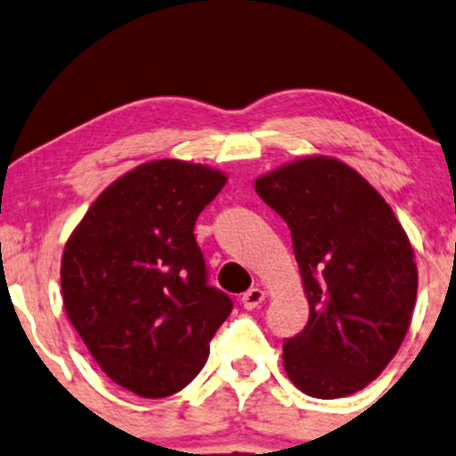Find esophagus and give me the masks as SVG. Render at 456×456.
I'll return each instance as SVG.
<instances>
[{
  "mask_svg": "<svg viewBox=\"0 0 456 456\" xmlns=\"http://www.w3.org/2000/svg\"><path fill=\"white\" fill-rule=\"evenodd\" d=\"M240 302H242V306H245L247 311L256 309V306H260L262 302H265V291H262V289H257V287L249 289L247 293H242Z\"/></svg>",
  "mask_w": 456,
  "mask_h": 456,
  "instance_id": "1",
  "label": "esophagus"
}]
</instances>
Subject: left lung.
I'll use <instances>...</instances> for the list:
<instances>
[{
    "label": "left lung",
    "instance_id": "obj_1",
    "mask_svg": "<svg viewBox=\"0 0 456 456\" xmlns=\"http://www.w3.org/2000/svg\"><path fill=\"white\" fill-rule=\"evenodd\" d=\"M291 229L309 322L284 339L289 379L317 399L369 386L388 366L417 300L415 251L366 178L329 156H306L256 181Z\"/></svg>",
    "mask_w": 456,
    "mask_h": 456
}]
</instances>
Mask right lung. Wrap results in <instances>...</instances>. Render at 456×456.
I'll list each match as a JSON object with an SVG mask.
<instances>
[{
    "instance_id": "obj_1",
    "label": "right lung",
    "mask_w": 456,
    "mask_h": 456,
    "mask_svg": "<svg viewBox=\"0 0 456 456\" xmlns=\"http://www.w3.org/2000/svg\"><path fill=\"white\" fill-rule=\"evenodd\" d=\"M227 176L176 159L123 174L87 209L61 257L68 320L101 370L147 399L185 388L233 309L209 287L196 218Z\"/></svg>"
}]
</instances>
